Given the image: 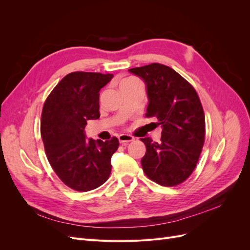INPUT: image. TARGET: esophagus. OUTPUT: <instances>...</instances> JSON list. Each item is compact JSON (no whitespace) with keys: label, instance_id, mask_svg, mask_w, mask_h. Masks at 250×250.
<instances>
[{"label":"esophagus","instance_id":"34e87169","mask_svg":"<svg viewBox=\"0 0 250 250\" xmlns=\"http://www.w3.org/2000/svg\"><path fill=\"white\" fill-rule=\"evenodd\" d=\"M118 139H119L120 143H128V142H131V141L134 140V138L132 137V135L125 134V133L120 134L119 137H118Z\"/></svg>","mask_w":250,"mask_h":250}]
</instances>
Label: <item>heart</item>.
<instances>
[{"label":"heart","mask_w":250,"mask_h":250,"mask_svg":"<svg viewBox=\"0 0 250 250\" xmlns=\"http://www.w3.org/2000/svg\"><path fill=\"white\" fill-rule=\"evenodd\" d=\"M131 81H137V79H135V78H132V77L126 78V79H124L122 82H121V84H123V83H127V82H131Z\"/></svg>","instance_id":"b5f03b06"}]
</instances>
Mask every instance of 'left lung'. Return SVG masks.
<instances>
[{
    "label": "left lung",
    "instance_id": "1",
    "mask_svg": "<svg viewBox=\"0 0 250 250\" xmlns=\"http://www.w3.org/2000/svg\"><path fill=\"white\" fill-rule=\"evenodd\" d=\"M128 71L145 82L146 116L155 117L163 129L160 143L141 139L146 146L143 170L158 185L177 186L191 175L203 147L206 121L199 97L167 65L151 63Z\"/></svg>",
    "mask_w": 250,
    "mask_h": 250
}]
</instances>
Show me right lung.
<instances>
[{
	"mask_svg": "<svg viewBox=\"0 0 250 250\" xmlns=\"http://www.w3.org/2000/svg\"><path fill=\"white\" fill-rule=\"evenodd\" d=\"M112 77V74L70 73L43 104L41 133L48 161L62 183L73 190H94L110 175L118 139H86L84 129L88 120L100 118L99 92Z\"/></svg>",
	"mask_w": 250,
	"mask_h": 250,
	"instance_id": "obj_1",
	"label": "right lung"
}]
</instances>
